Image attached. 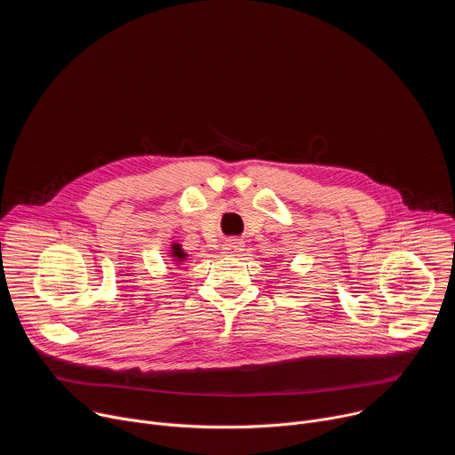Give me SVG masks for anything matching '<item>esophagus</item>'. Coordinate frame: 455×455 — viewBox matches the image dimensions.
<instances>
[{
    "label": "esophagus",
    "mask_w": 455,
    "mask_h": 455,
    "mask_svg": "<svg viewBox=\"0 0 455 455\" xmlns=\"http://www.w3.org/2000/svg\"><path fill=\"white\" fill-rule=\"evenodd\" d=\"M241 250V241H228L227 244H223V253L227 255H239Z\"/></svg>",
    "instance_id": "1"
}]
</instances>
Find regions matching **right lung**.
I'll use <instances>...</instances> for the list:
<instances>
[{
    "mask_svg": "<svg viewBox=\"0 0 455 455\" xmlns=\"http://www.w3.org/2000/svg\"><path fill=\"white\" fill-rule=\"evenodd\" d=\"M172 250H174V251H172V253H174V257H178V259H183V257H185V253L181 251V248H180L178 244H174V246H172Z\"/></svg>",
    "mask_w": 455,
    "mask_h": 455,
    "instance_id": "1",
    "label": "right lung"
}]
</instances>
